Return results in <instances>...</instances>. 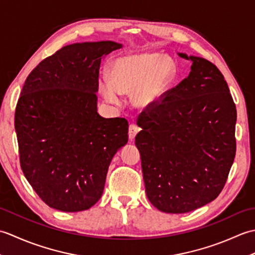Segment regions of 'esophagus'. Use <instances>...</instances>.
I'll list each match as a JSON object with an SVG mask.
<instances>
[{"label":"esophagus","mask_w":255,"mask_h":255,"mask_svg":"<svg viewBox=\"0 0 255 255\" xmlns=\"http://www.w3.org/2000/svg\"><path fill=\"white\" fill-rule=\"evenodd\" d=\"M139 131H140V128L137 126V125L131 124L130 126H129V132H128L129 139H130V140L134 139V137H136V134H137Z\"/></svg>","instance_id":"esophagus-1"}]
</instances>
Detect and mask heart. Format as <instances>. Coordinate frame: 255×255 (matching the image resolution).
I'll list each match as a JSON object with an SVG mask.
<instances>
[{"label": "heart", "instance_id": "heart-1", "mask_svg": "<svg viewBox=\"0 0 255 255\" xmlns=\"http://www.w3.org/2000/svg\"><path fill=\"white\" fill-rule=\"evenodd\" d=\"M176 75L172 59L159 53H138L123 57L113 63L111 79H100V90L105 100L119 102V93H133V103L150 107L159 103Z\"/></svg>", "mask_w": 255, "mask_h": 255}]
</instances>
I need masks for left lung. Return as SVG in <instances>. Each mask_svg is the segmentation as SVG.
<instances>
[{"label":"left lung","instance_id":"obj_1","mask_svg":"<svg viewBox=\"0 0 255 255\" xmlns=\"http://www.w3.org/2000/svg\"><path fill=\"white\" fill-rule=\"evenodd\" d=\"M178 56L192 61L188 77L137 122L145 193L167 214L217 198L236 156L237 110L223 73L204 58Z\"/></svg>","mask_w":255,"mask_h":255}]
</instances>
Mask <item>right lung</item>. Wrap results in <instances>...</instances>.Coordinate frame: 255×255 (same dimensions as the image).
Here are the masks:
<instances>
[{
	"instance_id": "add662e5",
	"label": "right lung",
	"mask_w": 255,
	"mask_h": 255,
	"mask_svg": "<svg viewBox=\"0 0 255 255\" xmlns=\"http://www.w3.org/2000/svg\"><path fill=\"white\" fill-rule=\"evenodd\" d=\"M115 41L62 47L27 77L15 110L20 167L42 202L66 213L101 198L113 156L128 141L125 118L97 113L103 56Z\"/></svg>"
}]
</instances>
